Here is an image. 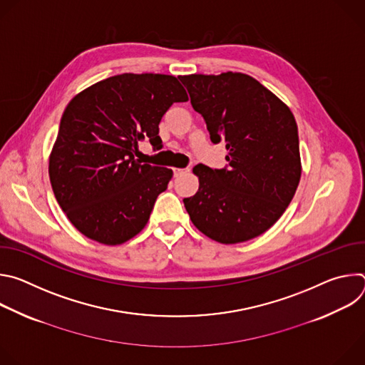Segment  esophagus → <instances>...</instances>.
<instances>
[{
  "instance_id": "esophagus-1",
  "label": "esophagus",
  "mask_w": 365,
  "mask_h": 365,
  "mask_svg": "<svg viewBox=\"0 0 365 365\" xmlns=\"http://www.w3.org/2000/svg\"><path fill=\"white\" fill-rule=\"evenodd\" d=\"M186 173H189V169H175V176L176 178H179L182 175H186Z\"/></svg>"
}]
</instances>
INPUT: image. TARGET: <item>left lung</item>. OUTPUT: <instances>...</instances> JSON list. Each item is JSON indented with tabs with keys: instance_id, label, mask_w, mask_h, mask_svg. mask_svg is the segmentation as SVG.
Masks as SVG:
<instances>
[{
	"instance_id": "1",
	"label": "left lung",
	"mask_w": 365,
	"mask_h": 365,
	"mask_svg": "<svg viewBox=\"0 0 365 365\" xmlns=\"http://www.w3.org/2000/svg\"><path fill=\"white\" fill-rule=\"evenodd\" d=\"M179 79L211 141H224L228 150L224 169L193 168L199 189L183 199L193 225L221 244L262 235L283 215L300 180L299 134L292 111L245 73Z\"/></svg>"
}]
</instances>
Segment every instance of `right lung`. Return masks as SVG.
Here are the masks:
<instances>
[{"mask_svg":"<svg viewBox=\"0 0 365 365\" xmlns=\"http://www.w3.org/2000/svg\"><path fill=\"white\" fill-rule=\"evenodd\" d=\"M187 93L178 78L123 73L101 81L69 103L48 160L62 211L85 237L117 245L147 224L173 172L135 159L138 143L160 150L159 124Z\"/></svg>","mask_w":365,"mask_h":365,"instance_id":"obj_1","label":"right lung"}]
</instances>
